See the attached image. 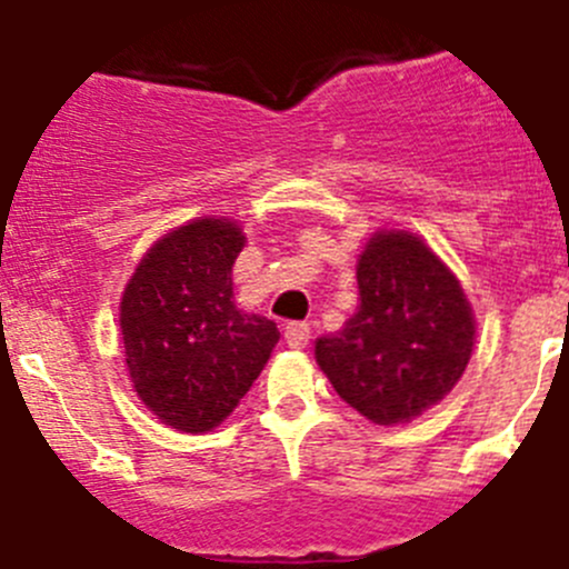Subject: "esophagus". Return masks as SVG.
<instances>
[{
	"instance_id": "34e87169",
	"label": "esophagus",
	"mask_w": 569,
	"mask_h": 569,
	"mask_svg": "<svg viewBox=\"0 0 569 569\" xmlns=\"http://www.w3.org/2000/svg\"><path fill=\"white\" fill-rule=\"evenodd\" d=\"M286 342H289V348H306L311 340V329L309 322H289L283 331Z\"/></svg>"
}]
</instances>
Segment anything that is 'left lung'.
<instances>
[{"instance_id": "obj_1", "label": "left lung", "mask_w": 569, "mask_h": 569, "mask_svg": "<svg viewBox=\"0 0 569 569\" xmlns=\"http://www.w3.org/2000/svg\"><path fill=\"white\" fill-rule=\"evenodd\" d=\"M360 306L320 337L317 366L377 425L411 422L465 373L476 320L459 280L411 232H377L357 263Z\"/></svg>"}]
</instances>
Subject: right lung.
Wrapping results in <instances>:
<instances>
[{"label": "right lung", "instance_id": "obj_1", "mask_svg": "<svg viewBox=\"0 0 569 569\" xmlns=\"http://www.w3.org/2000/svg\"><path fill=\"white\" fill-rule=\"evenodd\" d=\"M243 243L229 218L172 229L152 243L121 297L132 386L178 431L218 428L280 340L272 320L234 306L232 266Z\"/></svg>", "mask_w": 569, "mask_h": 569}]
</instances>
